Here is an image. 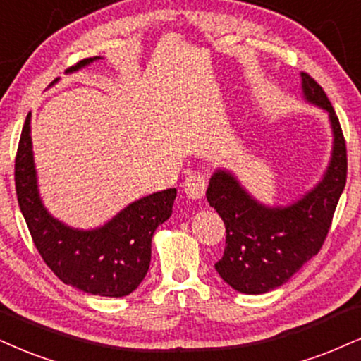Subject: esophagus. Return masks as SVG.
I'll return each instance as SVG.
<instances>
[{
    "label": "esophagus",
    "instance_id": "1",
    "mask_svg": "<svg viewBox=\"0 0 361 361\" xmlns=\"http://www.w3.org/2000/svg\"><path fill=\"white\" fill-rule=\"evenodd\" d=\"M206 176L201 172H192L185 177L184 180V192L190 199H201L206 194Z\"/></svg>",
    "mask_w": 361,
    "mask_h": 361
}]
</instances>
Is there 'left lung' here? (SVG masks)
I'll return each instance as SVG.
<instances>
[{
    "instance_id": "1",
    "label": "left lung",
    "mask_w": 361,
    "mask_h": 361,
    "mask_svg": "<svg viewBox=\"0 0 361 361\" xmlns=\"http://www.w3.org/2000/svg\"><path fill=\"white\" fill-rule=\"evenodd\" d=\"M308 104L328 112L331 157L322 180L288 206H266L251 195L231 171L217 169L209 180L207 202L226 226L224 256L216 271L235 291L262 295L283 286L317 256L330 231L346 184V145L340 120L323 88L301 73Z\"/></svg>"
}]
</instances>
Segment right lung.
I'll return each mask as SVG.
<instances>
[{
  "mask_svg": "<svg viewBox=\"0 0 361 361\" xmlns=\"http://www.w3.org/2000/svg\"><path fill=\"white\" fill-rule=\"evenodd\" d=\"M100 58H85L66 73ZM30 123L31 112L18 144L15 184L21 214L43 261L65 284L83 293L106 298L130 295L149 271L152 235L171 217L177 190H160L133 201L100 228L75 229L53 217L39 197Z\"/></svg>",
  "mask_w": 361,
  "mask_h": 361,
  "instance_id": "obj_1",
  "label": "right lung"
}]
</instances>
